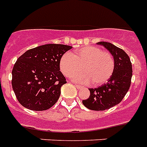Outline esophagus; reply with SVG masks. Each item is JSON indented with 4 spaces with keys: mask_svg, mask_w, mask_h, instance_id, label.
Returning a JSON list of instances; mask_svg holds the SVG:
<instances>
[{
    "mask_svg": "<svg viewBox=\"0 0 147 147\" xmlns=\"http://www.w3.org/2000/svg\"><path fill=\"white\" fill-rule=\"evenodd\" d=\"M75 87L77 88L78 90H80V89H82V87L81 85H78V84H75Z\"/></svg>",
    "mask_w": 147,
    "mask_h": 147,
    "instance_id": "obj_1",
    "label": "esophagus"
}]
</instances>
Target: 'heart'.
I'll return each instance as SVG.
<instances>
[{"label": "heart", "instance_id": "b5f03b06", "mask_svg": "<svg viewBox=\"0 0 147 147\" xmlns=\"http://www.w3.org/2000/svg\"><path fill=\"white\" fill-rule=\"evenodd\" d=\"M83 74H76L80 71ZM59 69L65 76L84 84L92 82L94 86L104 84L113 76L115 62L113 55L97 47H84L73 53L63 54L59 60Z\"/></svg>", "mask_w": 147, "mask_h": 147}]
</instances>
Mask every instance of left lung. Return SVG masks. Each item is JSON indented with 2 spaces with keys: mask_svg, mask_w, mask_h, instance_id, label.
<instances>
[{
  "mask_svg": "<svg viewBox=\"0 0 147 147\" xmlns=\"http://www.w3.org/2000/svg\"><path fill=\"white\" fill-rule=\"evenodd\" d=\"M96 44L104 47L113 55L115 69L107 83L96 88H89L90 96L82 103L91 110L103 111L119 104L127 94L131 82L132 65L122 49L105 41Z\"/></svg>",
  "mask_w": 147,
  "mask_h": 147,
  "instance_id": "8db88e82",
  "label": "left lung"
}]
</instances>
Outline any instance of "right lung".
<instances>
[{"mask_svg":"<svg viewBox=\"0 0 147 147\" xmlns=\"http://www.w3.org/2000/svg\"><path fill=\"white\" fill-rule=\"evenodd\" d=\"M72 47L50 44L30 49L18 58L12 71V86L18 101L34 111L47 110L57 102L66 83L59 60Z\"/></svg>","mask_w":147,"mask_h":147,"instance_id":"right-lung-1","label":"right lung"}]
</instances>
